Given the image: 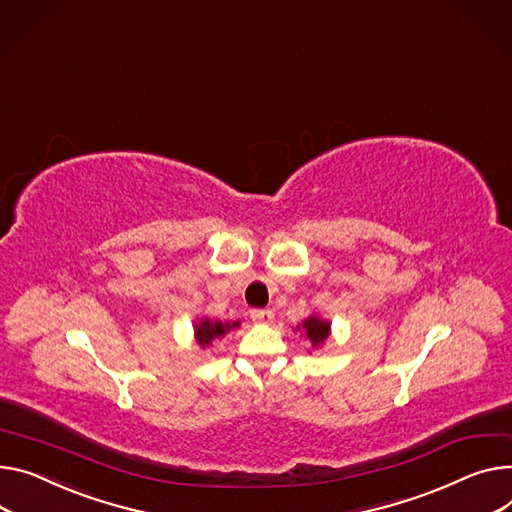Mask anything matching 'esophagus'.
I'll list each match as a JSON object with an SVG mask.
<instances>
[{"label": "esophagus", "instance_id": "34e87169", "mask_svg": "<svg viewBox=\"0 0 512 512\" xmlns=\"http://www.w3.org/2000/svg\"><path fill=\"white\" fill-rule=\"evenodd\" d=\"M251 319L255 321V323H271L274 321V313H271L269 309H253L251 311Z\"/></svg>", "mask_w": 512, "mask_h": 512}]
</instances>
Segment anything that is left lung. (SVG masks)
Returning a JSON list of instances; mask_svg holds the SVG:
<instances>
[{
	"label": "left lung",
	"mask_w": 512,
	"mask_h": 512,
	"mask_svg": "<svg viewBox=\"0 0 512 512\" xmlns=\"http://www.w3.org/2000/svg\"><path fill=\"white\" fill-rule=\"evenodd\" d=\"M296 331H300V335L309 339L313 348H323L331 335V321H327L315 313V315L306 317L300 325H296Z\"/></svg>",
	"instance_id": "obj_1"
}]
</instances>
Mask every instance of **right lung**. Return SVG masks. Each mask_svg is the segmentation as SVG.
<instances>
[{"label":"right lung","mask_w":512,"mask_h":512,"mask_svg":"<svg viewBox=\"0 0 512 512\" xmlns=\"http://www.w3.org/2000/svg\"><path fill=\"white\" fill-rule=\"evenodd\" d=\"M241 327V321H220V319H210V317H201L195 321L193 331H195V342L199 348H208L216 337H224L228 331Z\"/></svg>","instance_id":"obj_1"}]
</instances>
